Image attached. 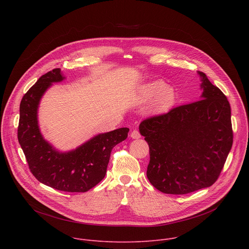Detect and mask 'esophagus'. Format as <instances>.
<instances>
[{"mask_svg": "<svg viewBox=\"0 0 249 249\" xmlns=\"http://www.w3.org/2000/svg\"><path fill=\"white\" fill-rule=\"evenodd\" d=\"M130 136H131L132 139H140V138H141V134H140L139 131H137V130H133V131L131 132Z\"/></svg>", "mask_w": 249, "mask_h": 249, "instance_id": "34e87169", "label": "esophagus"}]
</instances>
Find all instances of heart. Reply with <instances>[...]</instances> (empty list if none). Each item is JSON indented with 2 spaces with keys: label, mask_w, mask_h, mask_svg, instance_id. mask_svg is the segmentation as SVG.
<instances>
[{
  "label": "heart",
  "mask_w": 249,
  "mask_h": 249,
  "mask_svg": "<svg viewBox=\"0 0 249 249\" xmlns=\"http://www.w3.org/2000/svg\"><path fill=\"white\" fill-rule=\"evenodd\" d=\"M155 98L156 99L152 106V111L157 114H163L173 107L177 100V93L172 87H168L163 81L158 80L141 88L138 102L146 103Z\"/></svg>",
  "instance_id": "b5f03b06"
}]
</instances>
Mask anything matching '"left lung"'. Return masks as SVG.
<instances>
[{
    "instance_id": "8db88e82",
    "label": "left lung",
    "mask_w": 249,
    "mask_h": 249,
    "mask_svg": "<svg viewBox=\"0 0 249 249\" xmlns=\"http://www.w3.org/2000/svg\"><path fill=\"white\" fill-rule=\"evenodd\" d=\"M197 73L200 100L139 126L150 147L148 179L165 194H187L214 184L232 146L230 102L204 73Z\"/></svg>"
}]
</instances>
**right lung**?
Segmentation results:
<instances>
[{
	"label": "right lung",
	"instance_id": "obj_1",
	"mask_svg": "<svg viewBox=\"0 0 249 249\" xmlns=\"http://www.w3.org/2000/svg\"><path fill=\"white\" fill-rule=\"evenodd\" d=\"M64 79L61 69H54L23 95L18 139L29 169L38 181L60 191L87 192L104 178L111 151L127 138L129 128L98 134L69 152L54 148L40 132L38 107L45 91Z\"/></svg>",
	"mask_w": 249,
	"mask_h": 249
}]
</instances>
